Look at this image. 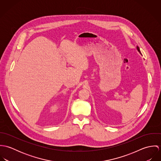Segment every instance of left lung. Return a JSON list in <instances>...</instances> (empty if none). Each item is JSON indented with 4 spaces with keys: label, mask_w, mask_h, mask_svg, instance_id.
Wrapping results in <instances>:
<instances>
[{
    "label": "left lung",
    "mask_w": 161,
    "mask_h": 161,
    "mask_svg": "<svg viewBox=\"0 0 161 161\" xmlns=\"http://www.w3.org/2000/svg\"><path fill=\"white\" fill-rule=\"evenodd\" d=\"M136 49H137V50L138 51V52L141 54V51H140V49H139V47H138V46H136ZM142 55V54H141Z\"/></svg>",
    "instance_id": "8db88e82"
}]
</instances>
